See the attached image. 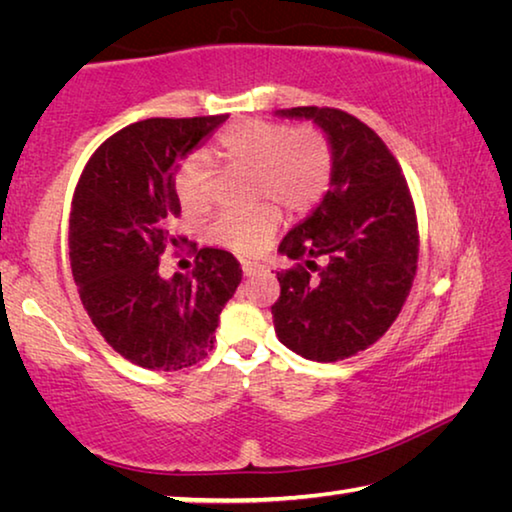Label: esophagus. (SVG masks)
Returning <instances> with one entry per match:
<instances>
[{"instance_id":"obj_1","label":"esophagus","mask_w":512,"mask_h":512,"mask_svg":"<svg viewBox=\"0 0 512 512\" xmlns=\"http://www.w3.org/2000/svg\"><path fill=\"white\" fill-rule=\"evenodd\" d=\"M241 271H244L246 277H253V275L264 273L266 268L262 264H255V262H241Z\"/></svg>"}]
</instances>
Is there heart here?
<instances>
[{
  "instance_id": "b5f03b06",
  "label": "heart",
  "mask_w": 512,
  "mask_h": 512,
  "mask_svg": "<svg viewBox=\"0 0 512 512\" xmlns=\"http://www.w3.org/2000/svg\"><path fill=\"white\" fill-rule=\"evenodd\" d=\"M221 158L250 169V194L287 212H307L325 194L332 176V151L323 133L311 126L289 128L264 119H244L219 137ZM176 196L185 212H201L210 203V169L192 155L176 171ZM277 228V210L259 203L244 210H223L210 225L216 244L239 253H255Z\"/></svg>"
}]
</instances>
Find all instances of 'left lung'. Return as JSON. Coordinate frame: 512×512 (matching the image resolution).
I'll return each instance as SVG.
<instances>
[{"mask_svg":"<svg viewBox=\"0 0 512 512\" xmlns=\"http://www.w3.org/2000/svg\"><path fill=\"white\" fill-rule=\"evenodd\" d=\"M275 117L314 121L332 151L329 189L277 248L300 264L277 273L275 334L305 359H348L384 336L411 291L418 223L409 187L379 135L348 112L302 106Z\"/></svg>","mask_w":512,"mask_h":512,"instance_id":"8db88e82","label":"left lung"}]
</instances>
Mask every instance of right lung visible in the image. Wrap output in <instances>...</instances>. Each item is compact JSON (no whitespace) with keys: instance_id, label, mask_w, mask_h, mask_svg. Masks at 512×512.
Listing matches in <instances>:
<instances>
[{"instance_id":"obj_1","label":"right lung","mask_w":512,"mask_h":512,"mask_svg":"<svg viewBox=\"0 0 512 512\" xmlns=\"http://www.w3.org/2000/svg\"><path fill=\"white\" fill-rule=\"evenodd\" d=\"M228 115L144 119L103 142L76 185L69 259L83 307L115 352L149 370H180L207 357L221 309L241 282L239 262L198 250L192 275H160L178 246L176 171Z\"/></svg>"}]
</instances>
